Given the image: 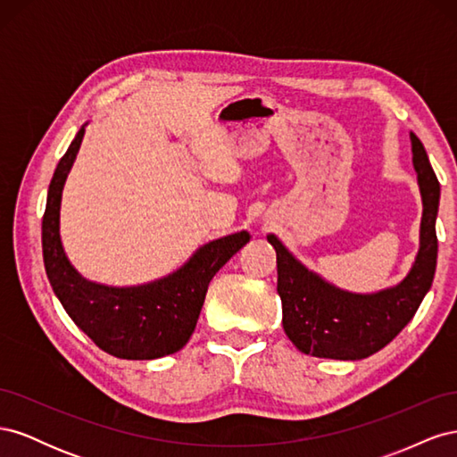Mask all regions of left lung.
<instances>
[{"label": "left lung", "mask_w": 457, "mask_h": 457, "mask_svg": "<svg viewBox=\"0 0 457 457\" xmlns=\"http://www.w3.org/2000/svg\"><path fill=\"white\" fill-rule=\"evenodd\" d=\"M411 137L413 168L423 196L421 247L406 278L373 295H353L326 284L295 261L276 237L278 294L286 336L295 347L318 358L361 361L391 343L418 312L436 269V213L440 185L416 135Z\"/></svg>", "instance_id": "8db88e82"}]
</instances>
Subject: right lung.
Instances as JSON below:
<instances>
[{
    "label": "right lung",
    "mask_w": 457,
    "mask_h": 457,
    "mask_svg": "<svg viewBox=\"0 0 457 457\" xmlns=\"http://www.w3.org/2000/svg\"><path fill=\"white\" fill-rule=\"evenodd\" d=\"M81 139L84 128L54 170L41 220V247L53 292L74 324L108 354L126 361H152L177 353L196 328L215 272L250 242V234L238 232L210 242L181 270L154 284L106 287L84 280L68 262L59 237L62 187Z\"/></svg>",
    "instance_id": "1"
}]
</instances>
